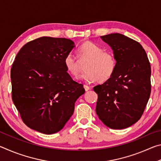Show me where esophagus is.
Here are the masks:
<instances>
[{"mask_svg": "<svg viewBox=\"0 0 161 161\" xmlns=\"http://www.w3.org/2000/svg\"><path fill=\"white\" fill-rule=\"evenodd\" d=\"M84 88L85 89V91H88L89 89H90V87H89L88 85H86V84H84Z\"/></svg>", "mask_w": 161, "mask_h": 161, "instance_id": "34e87169", "label": "esophagus"}]
</instances>
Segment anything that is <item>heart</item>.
I'll use <instances>...</instances> for the list:
<instances>
[{
    "instance_id": "heart-1",
    "label": "heart",
    "mask_w": 161,
    "mask_h": 161,
    "mask_svg": "<svg viewBox=\"0 0 161 161\" xmlns=\"http://www.w3.org/2000/svg\"><path fill=\"white\" fill-rule=\"evenodd\" d=\"M78 58L80 60H87L84 65V72L81 79L86 83L98 80L99 81L108 80L113 75L116 67L115 56L110 52L92 42L83 43L78 49ZM64 65L70 74L77 76L80 72V61L72 53L64 58Z\"/></svg>"
}]
</instances>
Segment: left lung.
<instances>
[{"instance_id":"1","label":"left lung","mask_w":161,"mask_h":161,"mask_svg":"<svg viewBox=\"0 0 161 161\" xmlns=\"http://www.w3.org/2000/svg\"><path fill=\"white\" fill-rule=\"evenodd\" d=\"M101 37L112 48L116 67L108 80L94 87L98 94L96 112L107 126L126 129L141 119L148 102L151 64L136 40L119 33Z\"/></svg>"}]
</instances>
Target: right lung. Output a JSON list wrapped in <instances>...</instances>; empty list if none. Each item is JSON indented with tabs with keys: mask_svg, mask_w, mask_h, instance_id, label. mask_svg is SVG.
Here are the masks:
<instances>
[{
	"mask_svg": "<svg viewBox=\"0 0 161 161\" xmlns=\"http://www.w3.org/2000/svg\"><path fill=\"white\" fill-rule=\"evenodd\" d=\"M74 47L69 39L41 37L26 43L16 55L10 70L12 99L31 129L45 134L59 131L85 92L64 65Z\"/></svg>",
	"mask_w": 161,
	"mask_h": 161,
	"instance_id": "1",
	"label": "right lung"
}]
</instances>
